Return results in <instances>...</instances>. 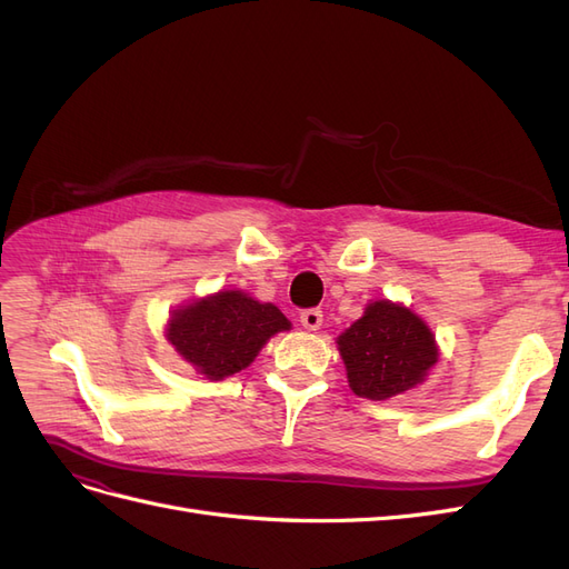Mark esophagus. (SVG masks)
<instances>
[{"label":"esophagus","mask_w":569,"mask_h":569,"mask_svg":"<svg viewBox=\"0 0 569 569\" xmlns=\"http://www.w3.org/2000/svg\"><path fill=\"white\" fill-rule=\"evenodd\" d=\"M301 325L306 330H320L322 325V311L320 308H308V311L301 313Z\"/></svg>","instance_id":"34e87169"}]
</instances>
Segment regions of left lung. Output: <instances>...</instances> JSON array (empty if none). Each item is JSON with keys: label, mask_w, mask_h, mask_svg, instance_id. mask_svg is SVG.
Instances as JSON below:
<instances>
[{"label": "left lung", "mask_w": 569, "mask_h": 569, "mask_svg": "<svg viewBox=\"0 0 569 569\" xmlns=\"http://www.w3.org/2000/svg\"><path fill=\"white\" fill-rule=\"evenodd\" d=\"M349 387L360 399L385 401L425 382L439 349L427 322L401 303L387 299L366 306L337 339Z\"/></svg>", "instance_id": "obj_1"}]
</instances>
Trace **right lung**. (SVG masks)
<instances>
[{
  "mask_svg": "<svg viewBox=\"0 0 569 569\" xmlns=\"http://www.w3.org/2000/svg\"><path fill=\"white\" fill-rule=\"evenodd\" d=\"M289 327L278 306L228 289L180 306L168 320L166 337L199 375L222 380L249 368L266 341Z\"/></svg>",
  "mask_w": 569,
  "mask_h": 569,
  "instance_id": "right-lung-1",
  "label": "right lung"
}]
</instances>
